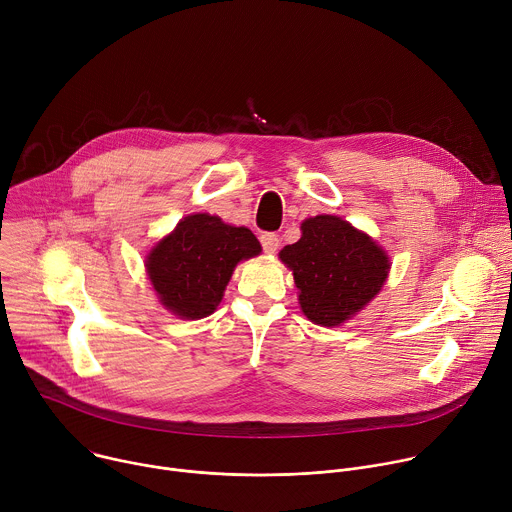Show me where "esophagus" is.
Returning a JSON list of instances; mask_svg holds the SVG:
<instances>
[{
	"instance_id": "obj_1",
	"label": "esophagus",
	"mask_w": 512,
	"mask_h": 512,
	"mask_svg": "<svg viewBox=\"0 0 512 512\" xmlns=\"http://www.w3.org/2000/svg\"><path fill=\"white\" fill-rule=\"evenodd\" d=\"M261 245L265 253H275L279 249V237L275 233H263L261 235Z\"/></svg>"
}]
</instances>
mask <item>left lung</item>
<instances>
[{
	"label": "left lung",
	"mask_w": 512,
	"mask_h": 512,
	"mask_svg": "<svg viewBox=\"0 0 512 512\" xmlns=\"http://www.w3.org/2000/svg\"><path fill=\"white\" fill-rule=\"evenodd\" d=\"M279 259L294 271L308 320L332 328L367 306L387 281V253L340 216L318 214L302 223V239Z\"/></svg>",
	"instance_id": "left-lung-1"
}]
</instances>
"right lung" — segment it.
<instances>
[{
  "instance_id": "obj_1",
  "label": "right lung",
  "mask_w": 512,
  "mask_h": 512,
  "mask_svg": "<svg viewBox=\"0 0 512 512\" xmlns=\"http://www.w3.org/2000/svg\"><path fill=\"white\" fill-rule=\"evenodd\" d=\"M261 253L247 227L206 212L184 216L145 259L160 304L182 320L210 316L221 304L239 261Z\"/></svg>"
}]
</instances>
